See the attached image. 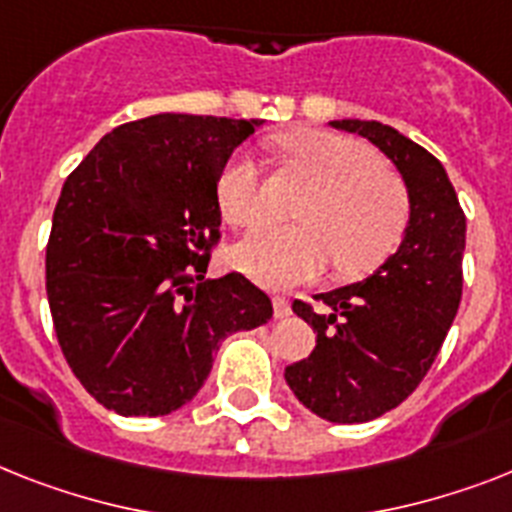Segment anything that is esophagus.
I'll use <instances>...</instances> for the list:
<instances>
[{"label":"esophagus","mask_w":512,"mask_h":512,"mask_svg":"<svg viewBox=\"0 0 512 512\" xmlns=\"http://www.w3.org/2000/svg\"><path fill=\"white\" fill-rule=\"evenodd\" d=\"M272 306H274V316H277V319H287V316L293 314V311H290V301H287V298H282V295H277V298H274Z\"/></svg>","instance_id":"esophagus-1"}]
</instances>
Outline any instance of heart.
<instances>
[{
    "mask_svg": "<svg viewBox=\"0 0 512 512\" xmlns=\"http://www.w3.org/2000/svg\"><path fill=\"white\" fill-rule=\"evenodd\" d=\"M290 159L306 167L319 185L301 211L306 225H264L240 240L232 261L266 287H295L316 280L335 259L342 277L377 269L398 246L408 225V190L379 156L345 135L308 130L280 141ZM219 209L235 227L264 217L259 162L240 151L217 183Z\"/></svg>",
    "mask_w": 512,
    "mask_h": 512,
    "instance_id": "obj_1",
    "label": "heart"
}]
</instances>
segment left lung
Masks as SVG:
<instances>
[{
    "mask_svg": "<svg viewBox=\"0 0 512 512\" xmlns=\"http://www.w3.org/2000/svg\"><path fill=\"white\" fill-rule=\"evenodd\" d=\"M374 143L403 177L408 225L398 251L363 282L314 295L293 311L316 332L314 353L285 369L293 395L332 424L398 408L432 369L463 293L466 214L437 156L377 120H332Z\"/></svg>",
    "mask_w": 512,
    "mask_h": 512,
    "instance_id": "8db88e82",
    "label": "left lung"
}]
</instances>
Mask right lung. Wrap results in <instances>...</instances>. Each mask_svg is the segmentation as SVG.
<instances>
[{"instance_id": "add662e5", "label": "right lung", "mask_w": 512, "mask_h": 512, "mask_svg": "<svg viewBox=\"0 0 512 512\" xmlns=\"http://www.w3.org/2000/svg\"><path fill=\"white\" fill-rule=\"evenodd\" d=\"M261 120L154 114L96 143L59 193L46 295L70 369L120 416H167L196 398L219 342L272 319L264 290L206 274L227 159ZM204 280V277H201Z\"/></svg>"}]
</instances>
